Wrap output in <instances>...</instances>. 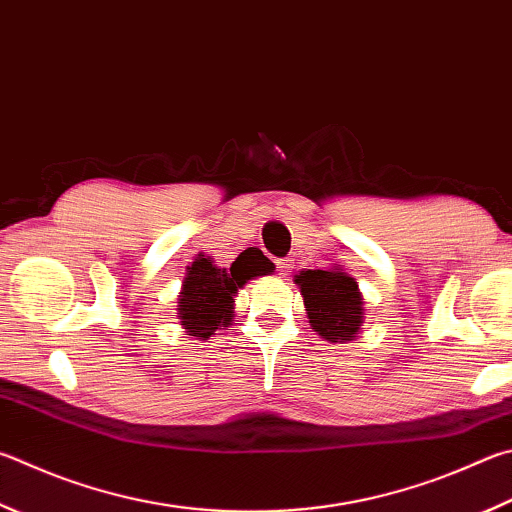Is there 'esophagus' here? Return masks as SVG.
<instances>
[{
    "label": "esophagus",
    "mask_w": 512,
    "mask_h": 512,
    "mask_svg": "<svg viewBox=\"0 0 512 512\" xmlns=\"http://www.w3.org/2000/svg\"><path fill=\"white\" fill-rule=\"evenodd\" d=\"M277 271H280L282 275H291V271H293V259H288V257L277 259Z\"/></svg>",
    "instance_id": "34e87169"
}]
</instances>
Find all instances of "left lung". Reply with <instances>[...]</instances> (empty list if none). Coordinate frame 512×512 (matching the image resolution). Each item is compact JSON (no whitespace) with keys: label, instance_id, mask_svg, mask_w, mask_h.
Returning <instances> with one entry per match:
<instances>
[{"label":"left lung","instance_id":"1","mask_svg":"<svg viewBox=\"0 0 512 512\" xmlns=\"http://www.w3.org/2000/svg\"><path fill=\"white\" fill-rule=\"evenodd\" d=\"M300 286L311 327L329 342H347L356 338L365 318V302L358 291V282L333 271H302L295 275Z\"/></svg>","mask_w":512,"mask_h":512}]
</instances>
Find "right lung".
Returning <instances> with one entry per match:
<instances>
[{"instance_id":"add662e5","label":"right lung","mask_w":512,"mask_h":512,"mask_svg":"<svg viewBox=\"0 0 512 512\" xmlns=\"http://www.w3.org/2000/svg\"><path fill=\"white\" fill-rule=\"evenodd\" d=\"M271 259L244 257L230 268L215 266L210 257L199 255L183 277L179 295V320L188 336L206 340L215 336L219 327L232 322V297L248 280L273 273Z\"/></svg>"}]
</instances>
